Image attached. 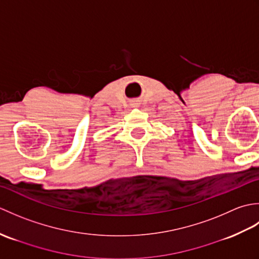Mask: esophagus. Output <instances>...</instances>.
<instances>
[{"mask_svg": "<svg viewBox=\"0 0 259 259\" xmlns=\"http://www.w3.org/2000/svg\"><path fill=\"white\" fill-rule=\"evenodd\" d=\"M139 103H137V102H134V103H131V108H137V107H139L138 106Z\"/></svg>", "mask_w": 259, "mask_h": 259, "instance_id": "1", "label": "esophagus"}]
</instances>
